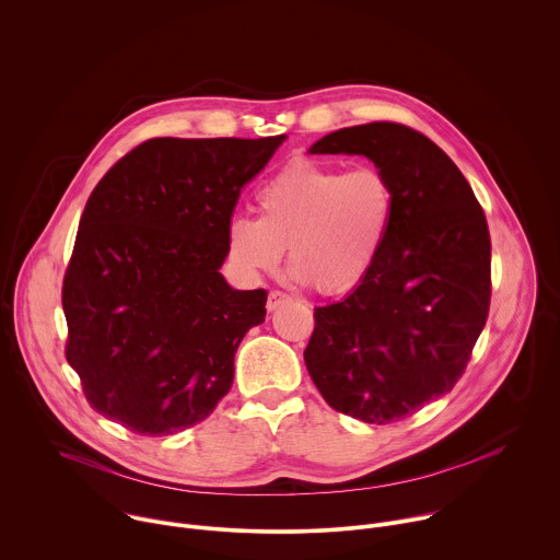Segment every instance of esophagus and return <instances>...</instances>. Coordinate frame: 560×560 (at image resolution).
<instances>
[{
  "label": "esophagus",
  "instance_id": "34e87169",
  "mask_svg": "<svg viewBox=\"0 0 560 560\" xmlns=\"http://www.w3.org/2000/svg\"><path fill=\"white\" fill-rule=\"evenodd\" d=\"M289 300H291V298H289L287 293H282V291H271L269 298H267V311H276L278 306L287 304Z\"/></svg>",
  "mask_w": 560,
  "mask_h": 560
}]
</instances>
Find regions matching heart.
I'll use <instances>...</instances> for the list:
<instances>
[{
    "label": "heart",
    "mask_w": 560,
    "mask_h": 560,
    "mask_svg": "<svg viewBox=\"0 0 560 560\" xmlns=\"http://www.w3.org/2000/svg\"><path fill=\"white\" fill-rule=\"evenodd\" d=\"M258 219L236 214L228 258L247 278L271 273L289 249L291 276L322 295L354 289L378 260L396 217V188L378 166L346 171L300 158L269 177Z\"/></svg>",
    "instance_id": "obj_1"
}]
</instances>
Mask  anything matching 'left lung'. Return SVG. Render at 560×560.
I'll return each instance as SVG.
<instances>
[{"mask_svg": "<svg viewBox=\"0 0 560 560\" xmlns=\"http://www.w3.org/2000/svg\"><path fill=\"white\" fill-rule=\"evenodd\" d=\"M311 155H363L396 188V217L370 273L315 308L304 350L324 400L389 424L451 392L490 304V234L451 158L422 133L370 122L324 136Z\"/></svg>", "mask_w": 560, "mask_h": 560, "instance_id": "8db88e82", "label": "left lung"}]
</instances>
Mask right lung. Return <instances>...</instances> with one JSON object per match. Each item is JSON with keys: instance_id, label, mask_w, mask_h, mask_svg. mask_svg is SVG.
<instances>
[{"instance_id": "right-lung-1", "label": "right lung", "mask_w": 560, "mask_h": 560, "mask_svg": "<svg viewBox=\"0 0 560 560\" xmlns=\"http://www.w3.org/2000/svg\"><path fill=\"white\" fill-rule=\"evenodd\" d=\"M287 136L153 138L94 188L63 280L68 363L105 418L140 435L206 420L267 291L221 276L241 197Z\"/></svg>"}]
</instances>
